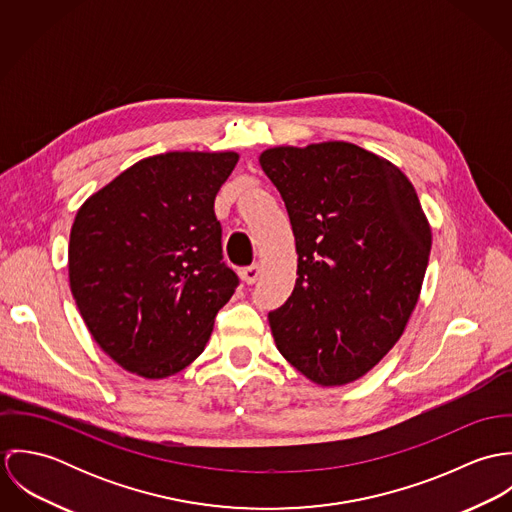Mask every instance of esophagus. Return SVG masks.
I'll list each match as a JSON object with an SVG mask.
<instances>
[{"mask_svg": "<svg viewBox=\"0 0 512 512\" xmlns=\"http://www.w3.org/2000/svg\"><path fill=\"white\" fill-rule=\"evenodd\" d=\"M260 276H262V266H260V264H252V266H248V268L242 270V280H244L246 284H256Z\"/></svg>", "mask_w": 512, "mask_h": 512, "instance_id": "obj_1", "label": "esophagus"}]
</instances>
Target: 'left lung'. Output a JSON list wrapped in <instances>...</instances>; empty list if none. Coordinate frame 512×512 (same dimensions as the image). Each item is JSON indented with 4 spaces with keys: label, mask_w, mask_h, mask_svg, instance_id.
Masks as SVG:
<instances>
[{
    "label": "left lung",
    "mask_w": 512,
    "mask_h": 512,
    "mask_svg": "<svg viewBox=\"0 0 512 512\" xmlns=\"http://www.w3.org/2000/svg\"><path fill=\"white\" fill-rule=\"evenodd\" d=\"M295 236L297 280L268 313L282 357L319 386L380 363L418 303L432 228L414 185L390 161L347 142L262 151Z\"/></svg>",
    "instance_id": "1"
}]
</instances>
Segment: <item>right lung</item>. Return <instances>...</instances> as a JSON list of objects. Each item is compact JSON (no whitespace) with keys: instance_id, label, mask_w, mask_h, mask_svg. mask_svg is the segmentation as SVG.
<instances>
[{"instance_id":"obj_1","label":"right lung","mask_w":512,"mask_h":512,"mask_svg":"<svg viewBox=\"0 0 512 512\" xmlns=\"http://www.w3.org/2000/svg\"><path fill=\"white\" fill-rule=\"evenodd\" d=\"M234 151L146 157L74 217L69 280L100 349L149 380L191 365L238 276L222 262L215 197Z\"/></svg>"}]
</instances>
